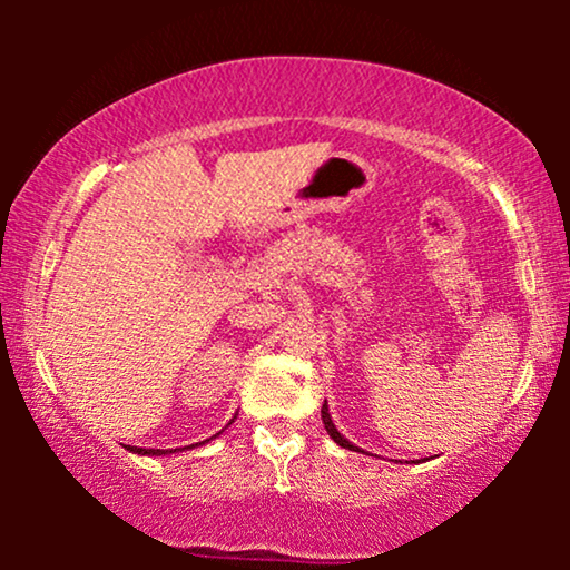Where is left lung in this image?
Instances as JSON below:
<instances>
[{
	"label": "left lung",
	"instance_id": "obj_1",
	"mask_svg": "<svg viewBox=\"0 0 570 570\" xmlns=\"http://www.w3.org/2000/svg\"><path fill=\"white\" fill-rule=\"evenodd\" d=\"M322 423H324V428H326V433L332 435L334 439V443H340L342 449H350V451H361L355 446V443H350L345 435H342L340 431H337V425H334V420H332V415H330V404L324 402V407H322Z\"/></svg>",
	"mask_w": 570,
	"mask_h": 570
}]
</instances>
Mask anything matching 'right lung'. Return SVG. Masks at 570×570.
<instances>
[{"label":"right lung","mask_w":570,"mask_h":570,"mask_svg":"<svg viewBox=\"0 0 570 570\" xmlns=\"http://www.w3.org/2000/svg\"><path fill=\"white\" fill-rule=\"evenodd\" d=\"M230 423H233V420H230ZM220 433H215L213 439H217ZM213 439H207V441H213ZM207 441H202V443H207ZM202 443H191V446H202ZM191 446H184V449H191ZM184 449H137V446H127V451H131V454H139V456H168V454H176V451H184Z\"/></svg>","instance_id":"1"}]
</instances>
